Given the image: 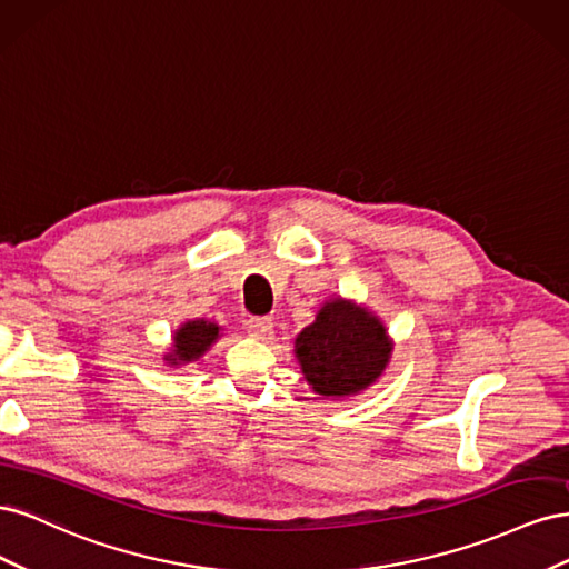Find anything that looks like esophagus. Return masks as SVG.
I'll use <instances>...</instances> for the list:
<instances>
[{"instance_id":"esophagus-1","label":"esophagus","mask_w":569,"mask_h":569,"mask_svg":"<svg viewBox=\"0 0 569 569\" xmlns=\"http://www.w3.org/2000/svg\"><path fill=\"white\" fill-rule=\"evenodd\" d=\"M247 330H249L251 337L261 339V337H266L272 330V320L268 316H251L247 320Z\"/></svg>"}]
</instances>
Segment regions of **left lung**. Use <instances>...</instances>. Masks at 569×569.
<instances>
[{"label": "left lung", "instance_id": "8db88e82", "mask_svg": "<svg viewBox=\"0 0 569 569\" xmlns=\"http://www.w3.org/2000/svg\"><path fill=\"white\" fill-rule=\"evenodd\" d=\"M391 343L380 320L347 301L325 303L316 322L297 337L306 380L322 396H349L372 385L387 368Z\"/></svg>", "mask_w": 569, "mask_h": 569}]
</instances>
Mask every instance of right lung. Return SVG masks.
Returning <instances> with one entry per match:
<instances>
[{
	"mask_svg": "<svg viewBox=\"0 0 569 569\" xmlns=\"http://www.w3.org/2000/svg\"><path fill=\"white\" fill-rule=\"evenodd\" d=\"M216 339H218V325L206 322V320L184 322L176 332V351L170 356V360H173V366L184 363V360H194L209 349Z\"/></svg>",
	"mask_w": 569,
	"mask_h": 569,
	"instance_id": "add662e5",
	"label": "right lung"
}]
</instances>
